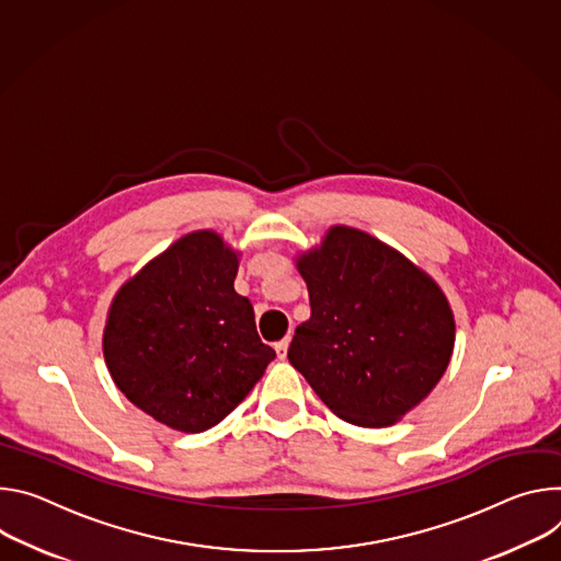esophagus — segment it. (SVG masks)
<instances>
[{
  "label": "esophagus",
  "instance_id": "esophagus-1",
  "mask_svg": "<svg viewBox=\"0 0 561 561\" xmlns=\"http://www.w3.org/2000/svg\"><path fill=\"white\" fill-rule=\"evenodd\" d=\"M276 354H278V358H287V347H289V339H283V341H278L276 345Z\"/></svg>",
  "mask_w": 561,
  "mask_h": 561
}]
</instances>
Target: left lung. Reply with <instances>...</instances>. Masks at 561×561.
Returning a JSON list of instances; mask_svg holds the SVG:
<instances>
[{
	"mask_svg": "<svg viewBox=\"0 0 561 561\" xmlns=\"http://www.w3.org/2000/svg\"><path fill=\"white\" fill-rule=\"evenodd\" d=\"M312 317L287 358L343 421L383 427L419 405L455 347L446 294L397 249L336 225L298 259Z\"/></svg>",
	"mask_w": 561,
	"mask_h": 561,
	"instance_id": "8db88e82",
	"label": "left lung"
}]
</instances>
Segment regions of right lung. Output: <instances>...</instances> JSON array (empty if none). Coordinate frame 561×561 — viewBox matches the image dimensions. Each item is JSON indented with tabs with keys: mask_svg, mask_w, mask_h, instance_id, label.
I'll return each instance as SVG.
<instances>
[{
	"mask_svg": "<svg viewBox=\"0 0 561 561\" xmlns=\"http://www.w3.org/2000/svg\"><path fill=\"white\" fill-rule=\"evenodd\" d=\"M238 256L209 229L186 233L115 294L104 360L119 392L180 432L220 423L265 375L276 352L236 294Z\"/></svg>",
	"mask_w": 561,
	"mask_h": 561,
	"instance_id": "add662e5",
	"label": "right lung"
}]
</instances>
